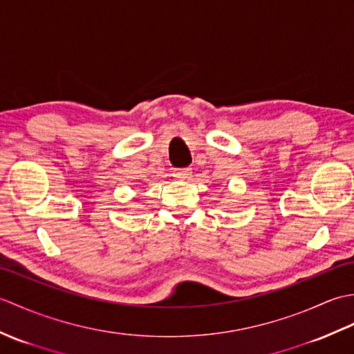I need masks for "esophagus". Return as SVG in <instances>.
<instances>
[{
    "instance_id": "obj_1",
    "label": "esophagus",
    "mask_w": 354,
    "mask_h": 354,
    "mask_svg": "<svg viewBox=\"0 0 354 354\" xmlns=\"http://www.w3.org/2000/svg\"><path fill=\"white\" fill-rule=\"evenodd\" d=\"M173 175H175L176 179L187 181V179H190V176H192V169H176Z\"/></svg>"
}]
</instances>
